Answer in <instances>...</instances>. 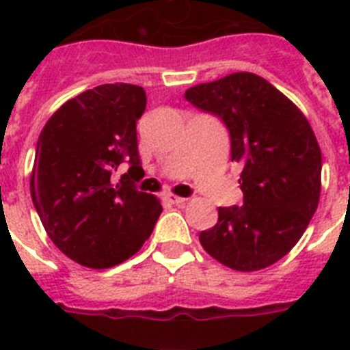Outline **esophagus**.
Here are the masks:
<instances>
[{"mask_svg": "<svg viewBox=\"0 0 350 350\" xmlns=\"http://www.w3.org/2000/svg\"><path fill=\"white\" fill-rule=\"evenodd\" d=\"M165 200L169 203H172V205H180V203H185L187 198H181V196H176V194H167L165 196Z\"/></svg>", "mask_w": 350, "mask_h": 350, "instance_id": "1", "label": "esophagus"}]
</instances>
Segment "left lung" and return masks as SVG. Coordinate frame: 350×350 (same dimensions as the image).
Listing matches in <instances>:
<instances>
[{"label": "left lung", "instance_id": "1", "mask_svg": "<svg viewBox=\"0 0 350 350\" xmlns=\"http://www.w3.org/2000/svg\"><path fill=\"white\" fill-rule=\"evenodd\" d=\"M229 129L230 158L241 167L243 205L219 207L218 224L200 232L214 260L252 272L298 243L321 191V150L304 112L252 72L229 74L185 92Z\"/></svg>", "mask_w": 350, "mask_h": 350}]
</instances>
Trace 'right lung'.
I'll return each instance as SVG.
<instances>
[{
  "label": "right lung",
  "mask_w": 350,
  "mask_h": 350,
  "mask_svg": "<svg viewBox=\"0 0 350 350\" xmlns=\"http://www.w3.org/2000/svg\"><path fill=\"white\" fill-rule=\"evenodd\" d=\"M145 107L137 85H100L63 103L41 131L30 196L49 238L79 265L109 269L129 260L161 214L158 198L131 180L143 172L136 121ZM123 161L129 172L112 184Z\"/></svg>",
  "instance_id": "add662e5"
}]
</instances>
